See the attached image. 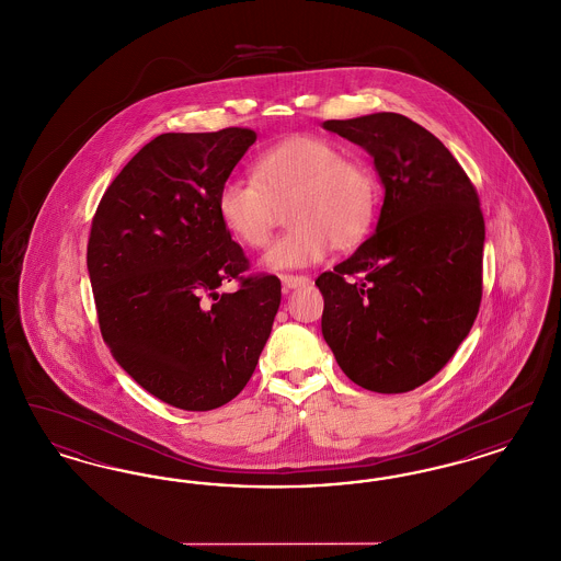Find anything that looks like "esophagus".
Listing matches in <instances>:
<instances>
[{
	"instance_id": "obj_1",
	"label": "esophagus",
	"mask_w": 561,
	"mask_h": 561,
	"mask_svg": "<svg viewBox=\"0 0 561 561\" xmlns=\"http://www.w3.org/2000/svg\"><path fill=\"white\" fill-rule=\"evenodd\" d=\"M279 279H282V286H284V290H294V288L307 286V284L311 282L307 275H286V273H284Z\"/></svg>"
}]
</instances>
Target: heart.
I'll use <instances>...</instances> for the list:
<instances>
[{
	"label": "heart",
	"mask_w": 561,
	"mask_h": 561,
	"mask_svg": "<svg viewBox=\"0 0 561 561\" xmlns=\"http://www.w3.org/2000/svg\"><path fill=\"white\" fill-rule=\"evenodd\" d=\"M294 227L268 245V268L316 265L336 245H353L373 225L378 183L373 170L332 140L293 136L256 160V176L233 174L218 191V214L225 227L245 245L267 243L288 206Z\"/></svg>",
	"instance_id": "obj_1"
}]
</instances>
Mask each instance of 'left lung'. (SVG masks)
Here are the masks:
<instances>
[{
  "mask_svg": "<svg viewBox=\"0 0 561 561\" xmlns=\"http://www.w3.org/2000/svg\"><path fill=\"white\" fill-rule=\"evenodd\" d=\"M366 149L385 188L373 236L316 279L321 334L341 370L376 393H405L439 373L481 302L480 197L439 138L400 113L328 119Z\"/></svg>",
  "mask_w": 561,
  "mask_h": 561,
  "instance_id": "left-lung-1",
  "label": "left lung"
}]
</instances>
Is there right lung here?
<instances>
[{"mask_svg":"<svg viewBox=\"0 0 561 561\" xmlns=\"http://www.w3.org/2000/svg\"><path fill=\"white\" fill-rule=\"evenodd\" d=\"M256 133H168L108 185L92 218L88 273L101 334L134 380L174 408L206 412L254 373L282 300L218 214V191ZM238 294H218L225 280Z\"/></svg>","mask_w":561,"mask_h":561,"instance_id":"add662e5","label":"right lung"}]
</instances>
